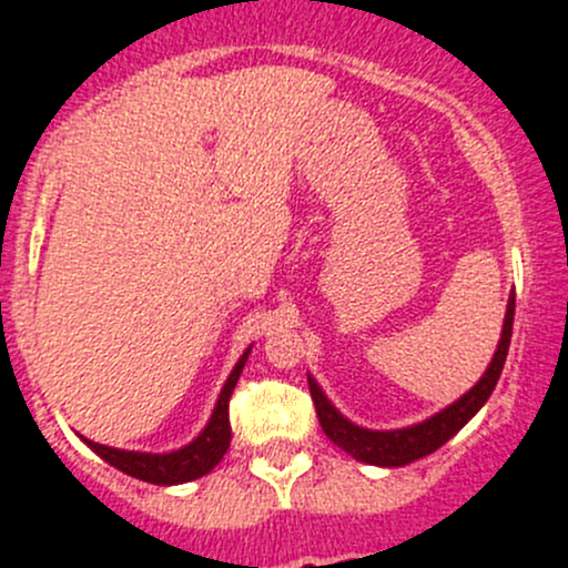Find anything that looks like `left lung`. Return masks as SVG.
Here are the masks:
<instances>
[{
    "label": "left lung",
    "mask_w": 568,
    "mask_h": 568,
    "mask_svg": "<svg viewBox=\"0 0 568 568\" xmlns=\"http://www.w3.org/2000/svg\"><path fill=\"white\" fill-rule=\"evenodd\" d=\"M514 307H517V300H508L506 321H503V335L500 343H497V352L491 357L489 368L480 376L478 385L469 393H464L459 400H454L450 406H445L443 412H437L428 420L417 423V426L409 428H395V432H371V428L354 426L352 420L341 415L335 406L326 400V395L321 393L316 379L307 376V385H311L313 404H316V415L321 428H324L326 437L343 448L346 454H352L357 462L365 464H379V467H404V464H412L423 456L434 454L437 448H443L450 437L480 409V406L489 400L491 390H495L497 379L503 374V365H506L508 346H511V326H514Z\"/></svg>",
    "instance_id": "obj_1"
}]
</instances>
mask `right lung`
Here are the masks:
<instances>
[{
  "mask_svg": "<svg viewBox=\"0 0 568 568\" xmlns=\"http://www.w3.org/2000/svg\"><path fill=\"white\" fill-rule=\"evenodd\" d=\"M250 357V348L242 354V359L236 363L233 374L227 376L225 387H222L220 400H216L214 412H211L209 426L200 432L197 439L186 445V448L173 450V454H136V450H118L106 448L99 443H84L101 456V459L118 467L120 473L131 475V478L148 480V484L156 486H173V484H186V480L203 478L205 473L216 467L222 462V456L231 448V415H227V406H231L233 387H236L239 376H242L244 363Z\"/></svg>",
  "mask_w": 568,
  "mask_h": 568,
  "instance_id": "obj_1",
  "label": "right lung"
}]
</instances>
